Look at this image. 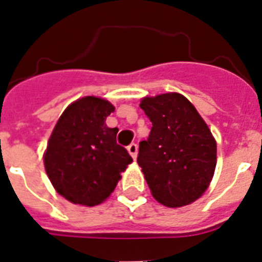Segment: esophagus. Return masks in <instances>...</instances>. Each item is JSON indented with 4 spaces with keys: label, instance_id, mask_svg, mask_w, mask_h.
<instances>
[{
    "label": "esophagus",
    "instance_id": "1",
    "mask_svg": "<svg viewBox=\"0 0 262 262\" xmlns=\"http://www.w3.org/2000/svg\"><path fill=\"white\" fill-rule=\"evenodd\" d=\"M127 151H128V154L133 156V159L135 160L136 156H138V144H136V143H131V144L127 147Z\"/></svg>",
    "mask_w": 262,
    "mask_h": 262
}]
</instances>
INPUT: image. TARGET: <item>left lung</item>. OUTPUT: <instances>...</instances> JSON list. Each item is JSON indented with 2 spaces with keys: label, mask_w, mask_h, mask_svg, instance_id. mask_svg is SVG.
Masks as SVG:
<instances>
[{
  "label": "left lung",
  "mask_w": 262,
  "mask_h": 262,
  "mask_svg": "<svg viewBox=\"0 0 262 262\" xmlns=\"http://www.w3.org/2000/svg\"><path fill=\"white\" fill-rule=\"evenodd\" d=\"M152 122L139 143L138 164L155 200L166 207L190 205L207 190L216 166V142L193 103L180 93L144 97Z\"/></svg>",
  "instance_id": "left-lung-1"
}]
</instances>
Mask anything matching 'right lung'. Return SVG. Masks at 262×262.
<instances>
[{
  "label": "right lung",
  "instance_id": "obj_1",
  "mask_svg": "<svg viewBox=\"0 0 262 262\" xmlns=\"http://www.w3.org/2000/svg\"><path fill=\"white\" fill-rule=\"evenodd\" d=\"M114 110L106 99L82 97L62 111L51 134L43 157L46 172L55 190L75 205L102 203L133 163L117 143L118 128L106 126Z\"/></svg>",
  "mask_w": 262,
  "mask_h": 262
}]
</instances>
